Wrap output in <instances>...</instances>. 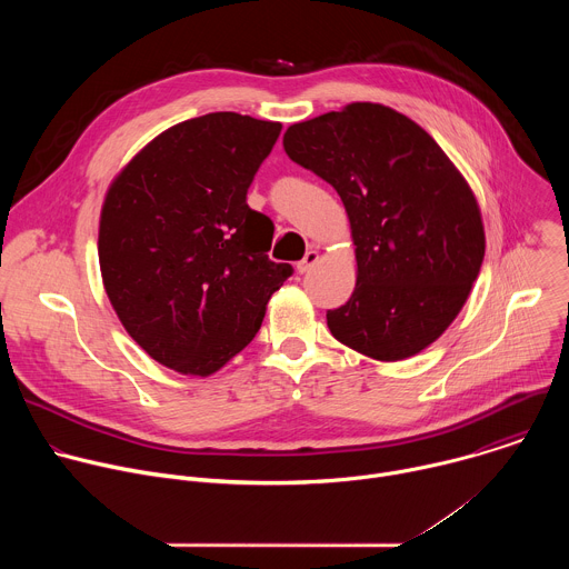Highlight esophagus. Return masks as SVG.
I'll return each instance as SVG.
<instances>
[{
  "label": "esophagus",
  "instance_id": "esophagus-1",
  "mask_svg": "<svg viewBox=\"0 0 569 569\" xmlns=\"http://www.w3.org/2000/svg\"><path fill=\"white\" fill-rule=\"evenodd\" d=\"M317 261H319V252H317V250H308L306 257L297 263V272H299V274L310 272V268H312Z\"/></svg>",
  "mask_w": 569,
  "mask_h": 569
}]
</instances>
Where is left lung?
<instances>
[{"mask_svg": "<svg viewBox=\"0 0 569 569\" xmlns=\"http://www.w3.org/2000/svg\"><path fill=\"white\" fill-rule=\"evenodd\" d=\"M295 164L345 202L358 281L327 312L336 340L393 362L430 347L459 315L483 261L477 200L439 143L380 103H351L283 134Z\"/></svg>", "mask_w": 569, "mask_h": 569, "instance_id": "8db88e82", "label": "left lung"}]
</instances>
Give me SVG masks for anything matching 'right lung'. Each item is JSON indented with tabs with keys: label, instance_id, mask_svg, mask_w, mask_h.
Instances as JSON below:
<instances>
[{
	"label": "right lung",
	"instance_id": "1",
	"mask_svg": "<svg viewBox=\"0 0 569 569\" xmlns=\"http://www.w3.org/2000/svg\"><path fill=\"white\" fill-rule=\"evenodd\" d=\"M281 123L211 112L154 137L112 182L99 227L103 286L159 365L209 376L261 329L292 274L268 257L274 224L248 189Z\"/></svg>",
	"mask_w": 569,
	"mask_h": 569
}]
</instances>
